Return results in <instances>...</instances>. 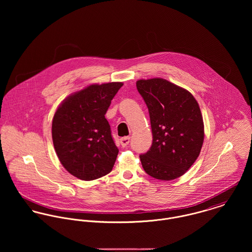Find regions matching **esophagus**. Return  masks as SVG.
Masks as SVG:
<instances>
[{"label":"esophagus","instance_id":"obj_1","mask_svg":"<svg viewBox=\"0 0 252 252\" xmlns=\"http://www.w3.org/2000/svg\"><path fill=\"white\" fill-rule=\"evenodd\" d=\"M130 143V138L129 137H125V138H122L120 140V144L122 145V147H126L128 144Z\"/></svg>","mask_w":252,"mask_h":252}]
</instances>
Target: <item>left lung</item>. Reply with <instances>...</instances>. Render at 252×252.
Returning a JSON list of instances; mask_svg holds the SVG:
<instances>
[{
	"mask_svg": "<svg viewBox=\"0 0 252 252\" xmlns=\"http://www.w3.org/2000/svg\"><path fill=\"white\" fill-rule=\"evenodd\" d=\"M137 89L149 112L153 141L140 155L144 172L154 179L176 180L198 158L204 122L193 95L163 78L140 79Z\"/></svg>",
	"mask_w": 252,
	"mask_h": 252,
	"instance_id": "left-lung-1",
	"label": "left lung"
}]
</instances>
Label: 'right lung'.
I'll use <instances>...</instances> for the list:
<instances>
[{
    "label": "right lung",
    "mask_w": 252,
    "mask_h": 252,
    "mask_svg": "<svg viewBox=\"0 0 252 252\" xmlns=\"http://www.w3.org/2000/svg\"><path fill=\"white\" fill-rule=\"evenodd\" d=\"M122 82L91 84L66 98L52 120V141L63 167L82 180L111 172L118 148L105 114Z\"/></svg>",
    "instance_id": "add662e5"
}]
</instances>
